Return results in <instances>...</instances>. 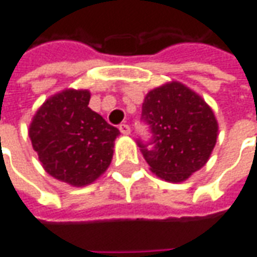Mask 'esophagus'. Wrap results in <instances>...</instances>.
<instances>
[{"label": "esophagus", "instance_id": "1", "mask_svg": "<svg viewBox=\"0 0 257 257\" xmlns=\"http://www.w3.org/2000/svg\"><path fill=\"white\" fill-rule=\"evenodd\" d=\"M118 129H119V132L122 135H129L131 134V128H129L128 123H121L119 126H118Z\"/></svg>", "mask_w": 257, "mask_h": 257}]
</instances>
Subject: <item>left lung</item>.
Returning <instances> with one entry per match:
<instances>
[{"label": "left lung", "instance_id": "obj_1", "mask_svg": "<svg viewBox=\"0 0 257 257\" xmlns=\"http://www.w3.org/2000/svg\"><path fill=\"white\" fill-rule=\"evenodd\" d=\"M142 118L150 125L153 147H142L150 171L167 182H184L206 166L218 136V122L202 96L172 80L146 94Z\"/></svg>", "mask_w": 257, "mask_h": 257}]
</instances>
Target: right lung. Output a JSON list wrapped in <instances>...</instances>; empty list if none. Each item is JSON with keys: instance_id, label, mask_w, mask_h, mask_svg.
<instances>
[{"instance_id": "right-lung-1", "label": "right lung", "mask_w": 257, "mask_h": 257, "mask_svg": "<svg viewBox=\"0 0 257 257\" xmlns=\"http://www.w3.org/2000/svg\"><path fill=\"white\" fill-rule=\"evenodd\" d=\"M90 91L65 89L48 97L29 125L41 166L53 178L82 188L110 167L119 131L89 108Z\"/></svg>"}]
</instances>
